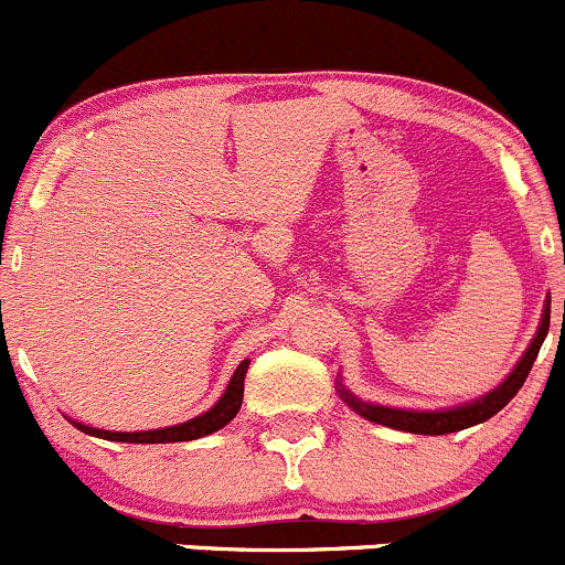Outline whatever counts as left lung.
<instances>
[{
  "instance_id": "obj_1",
  "label": "left lung",
  "mask_w": 565,
  "mask_h": 565,
  "mask_svg": "<svg viewBox=\"0 0 565 565\" xmlns=\"http://www.w3.org/2000/svg\"><path fill=\"white\" fill-rule=\"evenodd\" d=\"M550 331V299H544V309H542V320H539L536 335L531 339L529 350L521 354L515 367L510 371V376L504 379L502 384H497L493 390H488L486 395L475 397L470 403H459L451 405V408H435V411H416V408H392V405H379V403H367L363 397L352 395L347 390L344 382H335V392L344 401L354 414H360L363 419L382 424V427H392L401 429V433H414V435H448V433H459V429L475 427V424H483L491 419L493 414L504 408L512 397L518 395L525 376H529L531 365H534L539 350H542L544 335Z\"/></svg>"
}]
</instances>
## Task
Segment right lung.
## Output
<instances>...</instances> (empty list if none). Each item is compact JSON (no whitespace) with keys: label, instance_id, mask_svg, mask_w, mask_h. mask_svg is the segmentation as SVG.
I'll use <instances>...</instances> for the list:
<instances>
[{"label":"right lung","instance_id":"obj_1","mask_svg":"<svg viewBox=\"0 0 565 565\" xmlns=\"http://www.w3.org/2000/svg\"><path fill=\"white\" fill-rule=\"evenodd\" d=\"M250 360H243L234 371V376L226 384L224 395L215 401L213 408H207L205 414L194 416V419L173 424V427H160V429H141V433H111V429H95L90 424H82L74 419H66L74 424V427L82 429L85 435L104 437V440L114 443H181V440H198V437L218 433L221 427H226L234 416H237L239 405H243V390H245V373H248Z\"/></svg>","mask_w":565,"mask_h":565}]
</instances>
